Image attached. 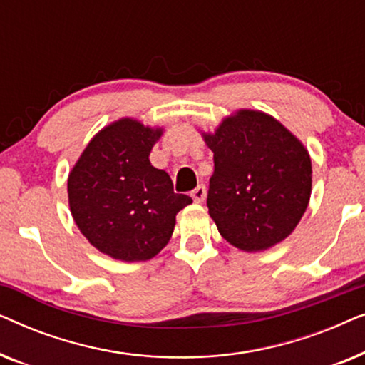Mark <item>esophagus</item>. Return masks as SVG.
<instances>
[{
    "label": "esophagus",
    "instance_id": "1",
    "mask_svg": "<svg viewBox=\"0 0 365 365\" xmlns=\"http://www.w3.org/2000/svg\"><path fill=\"white\" fill-rule=\"evenodd\" d=\"M191 196L196 202H202L204 199H206V186H204V184H199L196 189L191 191Z\"/></svg>",
    "mask_w": 365,
    "mask_h": 365
}]
</instances>
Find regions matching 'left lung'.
Wrapping results in <instances>:
<instances>
[{
	"instance_id": "8db88e82",
	"label": "left lung",
	"mask_w": 365,
	"mask_h": 365,
	"mask_svg": "<svg viewBox=\"0 0 365 365\" xmlns=\"http://www.w3.org/2000/svg\"><path fill=\"white\" fill-rule=\"evenodd\" d=\"M204 139L214 153L207 207L221 236L242 251H261L286 239L311 197L306 148L281 123L257 111H239Z\"/></svg>"
}]
</instances>
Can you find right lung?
<instances>
[{
    "mask_svg": "<svg viewBox=\"0 0 365 365\" xmlns=\"http://www.w3.org/2000/svg\"><path fill=\"white\" fill-rule=\"evenodd\" d=\"M159 136L161 129L121 119L91 139L69 174L74 222L94 247L119 261L156 256L173 236L176 214L192 202L149 163Z\"/></svg>",
    "mask_w": 365,
    "mask_h": 365,
    "instance_id": "right-lung-1",
    "label": "right lung"
}]
</instances>
